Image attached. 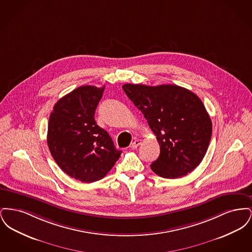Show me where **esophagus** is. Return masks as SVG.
Masks as SVG:
<instances>
[{
	"label": "esophagus",
	"mask_w": 252,
	"mask_h": 252,
	"mask_svg": "<svg viewBox=\"0 0 252 252\" xmlns=\"http://www.w3.org/2000/svg\"><path fill=\"white\" fill-rule=\"evenodd\" d=\"M142 144V140H135L131 144V147L133 149H136L140 144Z\"/></svg>",
	"instance_id": "obj_1"
}]
</instances>
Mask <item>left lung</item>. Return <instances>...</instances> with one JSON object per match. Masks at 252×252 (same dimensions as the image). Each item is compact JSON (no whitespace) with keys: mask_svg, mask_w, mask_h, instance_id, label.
I'll list each match as a JSON object with an SVG mask.
<instances>
[{"mask_svg":"<svg viewBox=\"0 0 252 252\" xmlns=\"http://www.w3.org/2000/svg\"><path fill=\"white\" fill-rule=\"evenodd\" d=\"M123 90L156 135L159 156L150 165L158 176L179 179L199 165L213 126L202 101L177 85L125 84Z\"/></svg>","mask_w":252,"mask_h":252,"instance_id":"left-lung-1","label":"left lung"}]
</instances>
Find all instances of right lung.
Segmentation results:
<instances>
[{
  "mask_svg": "<svg viewBox=\"0 0 252 252\" xmlns=\"http://www.w3.org/2000/svg\"><path fill=\"white\" fill-rule=\"evenodd\" d=\"M105 86H82L60 99L50 114L49 150L63 172L82 182L102 180L120 158L108 132L94 120Z\"/></svg>",
  "mask_w": 252,
  "mask_h": 252,
  "instance_id": "obj_1",
  "label": "right lung"
}]
</instances>
